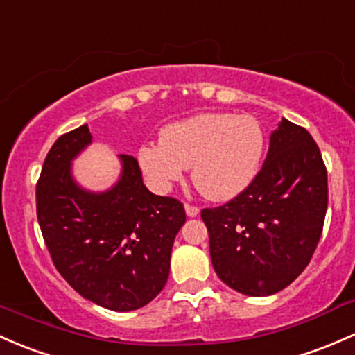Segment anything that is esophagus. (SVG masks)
<instances>
[{"label": "esophagus", "instance_id": "obj_1", "mask_svg": "<svg viewBox=\"0 0 355 355\" xmlns=\"http://www.w3.org/2000/svg\"><path fill=\"white\" fill-rule=\"evenodd\" d=\"M184 211L186 215L189 216V218H194V216H198V213H200V209H198V207H193V205H184Z\"/></svg>", "mask_w": 355, "mask_h": 355}]
</instances>
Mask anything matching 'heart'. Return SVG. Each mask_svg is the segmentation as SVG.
Instances as JSON below:
<instances>
[{
    "label": "heart",
    "instance_id": "b5f03b06",
    "mask_svg": "<svg viewBox=\"0 0 355 355\" xmlns=\"http://www.w3.org/2000/svg\"><path fill=\"white\" fill-rule=\"evenodd\" d=\"M264 146V130L255 118L209 112L167 125L162 140L144 144L137 159L154 191L167 193L193 166L201 194L228 201L257 176Z\"/></svg>",
    "mask_w": 355,
    "mask_h": 355
}]
</instances>
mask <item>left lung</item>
<instances>
[{
  "label": "left lung",
  "mask_w": 355,
  "mask_h": 355,
  "mask_svg": "<svg viewBox=\"0 0 355 355\" xmlns=\"http://www.w3.org/2000/svg\"><path fill=\"white\" fill-rule=\"evenodd\" d=\"M327 203V169L318 146L303 127L281 118L249 188L223 207L201 211L213 269L242 295L281 291L310 262Z\"/></svg>",
  "instance_id": "8db88e82"
}]
</instances>
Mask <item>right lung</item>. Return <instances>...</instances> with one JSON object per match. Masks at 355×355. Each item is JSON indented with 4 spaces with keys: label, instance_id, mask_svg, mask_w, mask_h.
I'll use <instances>...</instances> for the list:
<instances>
[{
    "label": "right lung",
    "instance_id": "right-lung-1",
    "mask_svg": "<svg viewBox=\"0 0 355 355\" xmlns=\"http://www.w3.org/2000/svg\"><path fill=\"white\" fill-rule=\"evenodd\" d=\"M91 142L87 125L55 140L37 184V218L57 270L83 298L139 310L167 283L186 213L174 198L148 191L130 155H118L120 176L108 189L79 184L72 162Z\"/></svg>",
    "mask_w": 355,
    "mask_h": 355
}]
</instances>
